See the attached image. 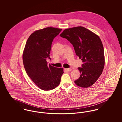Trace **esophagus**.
<instances>
[{
  "label": "esophagus",
  "mask_w": 122,
  "mask_h": 122,
  "mask_svg": "<svg viewBox=\"0 0 122 122\" xmlns=\"http://www.w3.org/2000/svg\"><path fill=\"white\" fill-rule=\"evenodd\" d=\"M65 70H66L67 72H69V71H70L72 70V69L69 68V69H65Z\"/></svg>",
  "instance_id": "obj_1"
}]
</instances>
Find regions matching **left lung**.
<instances>
[{
    "instance_id": "left-lung-1",
    "label": "left lung",
    "mask_w": 122,
    "mask_h": 122,
    "mask_svg": "<svg viewBox=\"0 0 122 122\" xmlns=\"http://www.w3.org/2000/svg\"><path fill=\"white\" fill-rule=\"evenodd\" d=\"M73 45L76 55L83 64L78 68L81 74L75 81L79 86L87 88L93 85L102 74L105 64L104 48L97 35L82 26L64 30L60 35Z\"/></svg>"
}]
</instances>
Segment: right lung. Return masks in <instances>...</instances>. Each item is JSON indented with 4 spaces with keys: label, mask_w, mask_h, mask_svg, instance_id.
Instances as JSON below:
<instances>
[{
    "label": "right lung",
    "mask_w": 122,
    "mask_h": 122,
    "mask_svg": "<svg viewBox=\"0 0 122 122\" xmlns=\"http://www.w3.org/2000/svg\"><path fill=\"white\" fill-rule=\"evenodd\" d=\"M61 29L46 27L35 31L26 42L23 62L29 77L41 90L49 91L59 84L63 69L47 65L46 59H51L50 53L54 38Z\"/></svg>",
    "instance_id": "obj_1"
}]
</instances>
